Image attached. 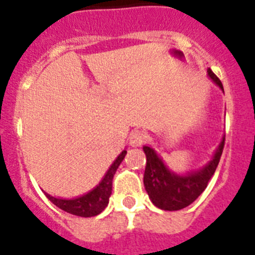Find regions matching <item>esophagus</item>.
<instances>
[{
	"instance_id": "obj_1",
	"label": "esophagus",
	"mask_w": 255,
	"mask_h": 255,
	"mask_svg": "<svg viewBox=\"0 0 255 255\" xmlns=\"http://www.w3.org/2000/svg\"><path fill=\"white\" fill-rule=\"evenodd\" d=\"M145 140H147V134L143 130H134L129 136L131 147H140L141 144L145 143Z\"/></svg>"
}]
</instances>
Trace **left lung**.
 Segmentation results:
<instances>
[{
	"label": "left lung",
	"instance_id": "1",
	"mask_svg": "<svg viewBox=\"0 0 255 255\" xmlns=\"http://www.w3.org/2000/svg\"><path fill=\"white\" fill-rule=\"evenodd\" d=\"M209 78L224 91L222 83L211 69L207 70ZM225 138H222L215 155L202 170L177 175L166 167L158 154L150 147L144 145L143 150L147 157V166L144 171V186L152 203L164 211H179L190 206L204 190L218 166Z\"/></svg>",
	"mask_w": 255,
	"mask_h": 255
}]
</instances>
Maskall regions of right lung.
<instances>
[{"instance_id":"add662e5","label":"right lung","mask_w":255,"mask_h":255,"mask_svg":"<svg viewBox=\"0 0 255 255\" xmlns=\"http://www.w3.org/2000/svg\"><path fill=\"white\" fill-rule=\"evenodd\" d=\"M126 150L119 154L114 163L111 164V167L108 168L106 172L105 177L102 181L87 194L82 195L79 198H74V199H61V198H55L52 195L47 194L46 197L51 200L52 203L56 207L61 208L62 211L71 213L74 216H79V217H93V216L100 215L101 212L107 207L108 200H110V195L112 193V180H114L115 173H116L117 168L125 158Z\"/></svg>"}]
</instances>
